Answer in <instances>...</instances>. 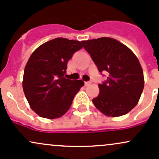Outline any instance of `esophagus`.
Instances as JSON below:
<instances>
[{
	"label": "esophagus",
	"instance_id": "esophagus-1",
	"mask_svg": "<svg viewBox=\"0 0 159 159\" xmlns=\"http://www.w3.org/2000/svg\"><path fill=\"white\" fill-rule=\"evenodd\" d=\"M91 84H92V82H91V81H89V82H85V85H86V86H89V85H91Z\"/></svg>",
	"mask_w": 159,
	"mask_h": 159
}]
</instances>
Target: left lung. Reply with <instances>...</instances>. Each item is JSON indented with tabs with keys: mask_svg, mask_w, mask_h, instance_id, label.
<instances>
[{
	"mask_svg": "<svg viewBox=\"0 0 159 159\" xmlns=\"http://www.w3.org/2000/svg\"><path fill=\"white\" fill-rule=\"evenodd\" d=\"M99 72L108 73L107 81L98 85L100 93L93 102L107 117H120L137 105L144 88L139 60L125 45L109 37L82 41Z\"/></svg>",
	"mask_w": 159,
	"mask_h": 159,
	"instance_id": "left-lung-1",
	"label": "left lung"
}]
</instances>
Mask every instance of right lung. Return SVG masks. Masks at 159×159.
I'll return each instance as SVG.
<instances>
[{
    "label": "right lung",
    "instance_id": "obj_1",
    "mask_svg": "<svg viewBox=\"0 0 159 159\" xmlns=\"http://www.w3.org/2000/svg\"><path fill=\"white\" fill-rule=\"evenodd\" d=\"M82 48L79 41L56 38L32 52L25 66L23 89L30 107L39 116L58 118L70 109L84 82L67 80L64 75L69 60Z\"/></svg>",
    "mask_w": 159,
    "mask_h": 159
}]
</instances>
